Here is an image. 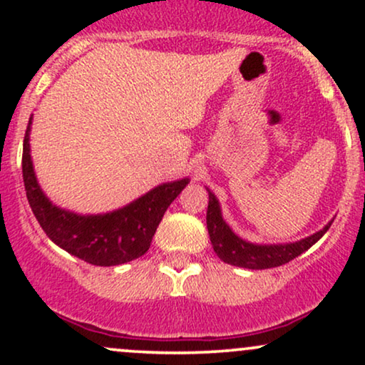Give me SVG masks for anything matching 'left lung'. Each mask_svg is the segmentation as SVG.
<instances>
[{
  "label": "left lung",
  "mask_w": 365,
  "mask_h": 365,
  "mask_svg": "<svg viewBox=\"0 0 365 365\" xmlns=\"http://www.w3.org/2000/svg\"><path fill=\"white\" fill-rule=\"evenodd\" d=\"M209 204H207V232L211 244L217 257L226 264L238 267H247V269H269V267L283 266L290 262L292 259L299 257L300 254L316 244L319 238L329 230L333 221H329L324 228L319 230L314 235L304 238L293 244H279V245H255L238 238L235 233L230 230L221 217L220 204H217L215 194L207 188Z\"/></svg>",
  "instance_id": "8db88e82"
}]
</instances>
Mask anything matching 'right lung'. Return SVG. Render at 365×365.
I'll return each mask as SVG.
<instances>
[{"label":"right lung","instance_id":"obj_1","mask_svg":"<svg viewBox=\"0 0 365 365\" xmlns=\"http://www.w3.org/2000/svg\"><path fill=\"white\" fill-rule=\"evenodd\" d=\"M31 121L32 118L24 137V185L32 212L46 235L66 252L94 266H118L148 252L166 209L185 188L188 178L163 183L128 206L108 215H73L53 206L37 185L29 148Z\"/></svg>","mask_w":365,"mask_h":365}]
</instances>
